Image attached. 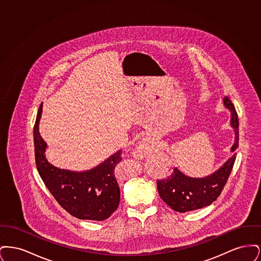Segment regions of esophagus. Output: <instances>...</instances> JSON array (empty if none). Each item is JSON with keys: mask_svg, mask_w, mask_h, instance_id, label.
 <instances>
[{"mask_svg": "<svg viewBox=\"0 0 261 261\" xmlns=\"http://www.w3.org/2000/svg\"><path fill=\"white\" fill-rule=\"evenodd\" d=\"M146 145H147V144H146L145 142H140V143L138 144L136 149H135L134 155H137V156L142 155V154L145 152V149H147V148H146Z\"/></svg>", "mask_w": 261, "mask_h": 261, "instance_id": "esophagus-1", "label": "esophagus"}]
</instances>
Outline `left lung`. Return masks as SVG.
<instances>
[{"instance_id":"obj_1","label":"left lung","mask_w":261,"mask_h":261,"mask_svg":"<svg viewBox=\"0 0 261 261\" xmlns=\"http://www.w3.org/2000/svg\"><path fill=\"white\" fill-rule=\"evenodd\" d=\"M223 105L230 112V125L235 133V141L230 149L232 155L217 170L207 176L191 177L175 167L169 178L159 181V194L173 211L184 213L210 205L221 194L230 176L239 147V119L234 105L227 97L223 99Z\"/></svg>"}]
</instances>
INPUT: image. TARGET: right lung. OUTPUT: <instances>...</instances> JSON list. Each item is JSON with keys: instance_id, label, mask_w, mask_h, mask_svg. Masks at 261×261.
<instances>
[{"instance_id": "obj_1", "label": "right lung", "mask_w": 261, "mask_h": 261, "mask_svg": "<svg viewBox=\"0 0 261 261\" xmlns=\"http://www.w3.org/2000/svg\"><path fill=\"white\" fill-rule=\"evenodd\" d=\"M43 105L34 126V147L38 172L50 194L65 211L76 218L102 221L119 205L120 190L114 168L121 162V150L85 171H72L54 166L46 159L47 143L39 132Z\"/></svg>"}]
</instances>
